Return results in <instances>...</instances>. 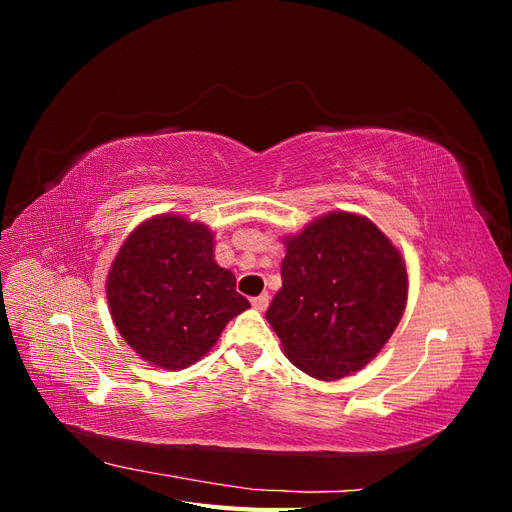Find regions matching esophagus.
Returning a JSON list of instances; mask_svg holds the SVG:
<instances>
[{
    "label": "esophagus",
    "mask_w": 512,
    "mask_h": 512,
    "mask_svg": "<svg viewBox=\"0 0 512 512\" xmlns=\"http://www.w3.org/2000/svg\"><path fill=\"white\" fill-rule=\"evenodd\" d=\"M269 301H271L269 292H262L260 297H254V299H252V305H254V309H258V312H265V309L269 307Z\"/></svg>",
    "instance_id": "34e87169"
}]
</instances>
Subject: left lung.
I'll use <instances>...</instances> for the list:
<instances>
[{
    "instance_id": "8db88e82",
    "label": "left lung",
    "mask_w": 512,
    "mask_h": 512,
    "mask_svg": "<svg viewBox=\"0 0 512 512\" xmlns=\"http://www.w3.org/2000/svg\"><path fill=\"white\" fill-rule=\"evenodd\" d=\"M406 299L408 273L397 247L374 222L335 211L286 239L282 290L267 320L294 367L339 380L389 342Z\"/></svg>"
}]
</instances>
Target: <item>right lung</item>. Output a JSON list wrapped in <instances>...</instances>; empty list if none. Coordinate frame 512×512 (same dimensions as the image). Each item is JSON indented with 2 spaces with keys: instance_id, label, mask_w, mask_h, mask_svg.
<instances>
[{
  "instance_id": "obj_1",
  "label": "right lung",
  "mask_w": 512,
  "mask_h": 512,
  "mask_svg": "<svg viewBox=\"0 0 512 512\" xmlns=\"http://www.w3.org/2000/svg\"><path fill=\"white\" fill-rule=\"evenodd\" d=\"M121 337L141 359L183 369L218 342L226 322L250 307L213 256V232L181 215H158L121 245L106 280Z\"/></svg>"
}]
</instances>
